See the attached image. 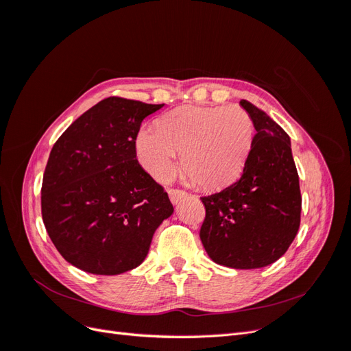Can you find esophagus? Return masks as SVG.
Returning a JSON list of instances; mask_svg holds the SVG:
<instances>
[{
  "label": "esophagus",
  "instance_id": "esophagus-1",
  "mask_svg": "<svg viewBox=\"0 0 351 351\" xmlns=\"http://www.w3.org/2000/svg\"><path fill=\"white\" fill-rule=\"evenodd\" d=\"M168 195H169V200H171L174 205H177L180 200L187 196V193L183 192V190H177V189H169Z\"/></svg>",
  "mask_w": 351,
  "mask_h": 351
}]
</instances>
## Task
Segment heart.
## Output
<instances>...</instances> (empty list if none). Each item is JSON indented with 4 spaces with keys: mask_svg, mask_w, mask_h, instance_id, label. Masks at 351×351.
I'll use <instances>...</instances> for the list:
<instances>
[{
    "mask_svg": "<svg viewBox=\"0 0 351 351\" xmlns=\"http://www.w3.org/2000/svg\"><path fill=\"white\" fill-rule=\"evenodd\" d=\"M254 139L250 114L239 105H182L136 133L137 161L158 182L173 177L178 152L190 180L204 189L224 187L241 174Z\"/></svg>",
    "mask_w": 351,
    "mask_h": 351,
    "instance_id": "obj_1",
    "label": "heart"
}]
</instances>
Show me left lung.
Listing matches in <instances>:
<instances>
[{"instance_id":"left-lung-1","label":"left lung","mask_w":351,"mask_h":351,"mask_svg":"<svg viewBox=\"0 0 351 351\" xmlns=\"http://www.w3.org/2000/svg\"><path fill=\"white\" fill-rule=\"evenodd\" d=\"M240 105L256 134L240 180L200 197L206 209L200 240L215 263L256 269L290 247L300 227L302 196L289 134L249 101Z\"/></svg>"}]
</instances>
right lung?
<instances>
[{
  "label": "right lung",
  "instance_id": "1",
  "mask_svg": "<svg viewBox=\"0 0 351 351\" xmlns=\"http://www.w3.org/2000/svg\"><path fill=\"white\" fill-rule=\"evenodd\" d=\"M111 97L82 114L52 146L42 180V219L73 267L119 275L145 261L174 208L136 159L145 117L162 108Z\"/></svg>",
  "mask_w": 351,
  "mask_h": 351
}]
</instances>
